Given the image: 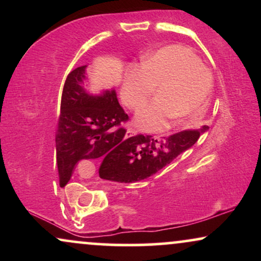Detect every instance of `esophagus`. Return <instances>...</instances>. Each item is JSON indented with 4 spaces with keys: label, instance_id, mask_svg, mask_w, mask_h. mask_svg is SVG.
<instances>
[{
    "label": "esophagus",
    "instance_id": "obj_1",
    "mask_svg": "<svg viewBox=\"0 0 261 261\" xmlns=\"http://www.w3.org/2000/svg\"><path fill=\"white\" fill-rule=\"evenodd\" d=\"M136 135H137V130H135V128H127L126 137H133V136H136Z\"/></svg>",
    "mask_w": 261,
    "mask_h": 261
}]
</instances>
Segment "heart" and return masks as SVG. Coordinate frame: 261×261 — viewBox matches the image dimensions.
<instances>
[{"mask_svg":"<svg viewBox=\"0 0 261 261\" xmlns=\"http://www.w3.org/2000/svg\"><path fill=\"white\" fill-rule=\"evenodd\" d=\"M212 77L193 51L180 45L162 47L143 66L128 71L121 88L125 106L140 109L158 89L157 99L137 113L135 124L145 131H160L200 115L207 103Z\"/></svg>","mask_w":261,"mask_h":261,"instance_id":"obj_1","label":"heart"}]
</instances>
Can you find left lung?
Wrapping results in <instances>:
<instances>
[{
    "instance_id": "obj_1",
    "label": "left lung",
    "mask_w": 261,
    "mask_h": 261,
    "mask_svg": "<svg viewBox=\"0 0 261 261\" xmlns=\"http://www.w3.org/2000/svg\"><path fill=\"white\" fill-rule=\"evenodd\" d=\"M206 130L207 126L197 130H184L160 140L149 135L130 137L124 152L101 162L99 176L106 180L118 182L143 180L160 172L179 154L193 147L200 135Z\"/></svg>"
}]
</instances>
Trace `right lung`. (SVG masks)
Segmentation results:
<instances>
[{
  "mask_svg": "<svg viewBox=\"0 0 261 261\" xmlns=\"http://www.w3.org/2000/svg\"><path fill=\"white\" fill-rule=\"evenodd\" d=\"M86 67L71 71L61 97L56 130V162L61 187L71 179L82 160H104L125 151L127 140L122 122L127 114L119 104L115 89L93 95L83 88ZM103 160V161H104Z\"/></svg>",
  "mask_w": 261,
  "mask_h": 261,
  "instance_id": "add662e5",
  "label": "right lung"
}]
</instances>
